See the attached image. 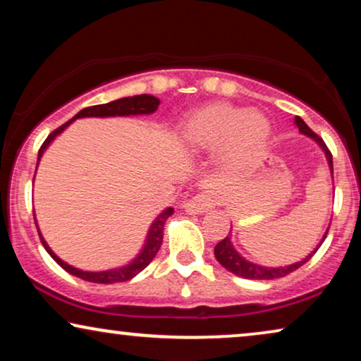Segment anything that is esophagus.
<instances>
[{
	"instance_id": "34e87169",
	"label": "esophagus",
	"mask_w": 361,
	"mask_h": 361,
	"mask_svg": "<svg viewBox=\"0 0 361 361\" xmlns=\"http://www.w3.org/2000/svg\"><path fill=\"white\" fill-rule=\"evenodd\" d=\"M219 202V197L214 190H205L197 194L195 197H192L190 200H187L184 204V209L187 214H204V212L214 209Z\"/></svg>"
}]
</instances>
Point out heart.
<instances>
[{
  "instance_id": "1",
  "label": "heart",
  "mask_w": 361,
  "mask_h": 361,
  "mask_svg": "<svg viewBox=\"0 0 361 361\" xmlns=\"http://www.w3.org/2000/svg\"><path fill=\"white\" fill-rule=\"evenodd\" d=\"M182 141L192 151L221 147L228 166L241 167L256 162L271 137V125L263 113L212 102L190 111L180 126Z\"/></svg>"
}]
</instances>
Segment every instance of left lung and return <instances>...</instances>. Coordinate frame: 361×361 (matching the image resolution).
<instances>
[{
	"label": "left lung",
	"instance_id": "obj_1",
	"mask_svg": "<svg viewBox=\"0 0 361 361\" xmlns=\"http://www.w3.org/2000/svg\"><path fill=\"white\" fill-rule=\"evenodd\" d=\"M294 123H295V126L299 128V131L302 133V135L309 136L310 140H314L320 147H322V151L325 152V157H327L330 174H332V177H334L332 152H330L329 147L325 146V142H324L322 137H319L317 135H315V133L310 130L307 125H305L304 120L300 116H295L294 118ZM329 228H330V225H329ZM329 228L325 230V233L322 236V241H320V243L315 246L314 251H310V253L305 256L302 261H298V263L289 264V266H281V268H266V266H259V264L251 263V261L245 259L243 256H241L238 251L233 248V243H231L230 233L226 235L225 238L220 241V243H216V246H215V258H216V261H219L221 266H224L225 269H228L230 273L240 276V278H245V279H278V278H284V276H288L289 273H293V271L300 268V266H302L304 263H307V261L312 258V256L315 255V251H317L320 248V245L324 243L325 236H327V233H329Z\"/></svg>",
	"mask_w": 361,
	"mask_h": 361
}]
</instances>
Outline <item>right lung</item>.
Segmentation results:
<instances>
[{
	"label": "right lung",
	"mask_w": 361,
	"mask_h": 361,
	"mask_svg": "<svg viewBox=\"0 0 361 361\" xmlns=\"http://www.w3.org/2000/svg\"><path fill=\"white\" fill-rule=\"evenodd\" d=\"M159 106V98L152 97V95H135V97H125L120 98V100L105 103V105H95V106H88L83 108L77 113L72 120H68L67 123H63L62 126H59L56 131H52L51 135L47 136V140L42 142L41 149H39L37 154V164L41 161V157L44 154V151L47 149V146L56 140V137L61 135V133L66 130V128L71 125L72 121H75L77 118H108V116H131V115H151L154 113ZM174 214V209L169 207L164 212H161L159 215L156 216L154 221H152L149 226V231H147L146 236V243L142 246V250L140 251V255L136 256L135 259L131 261L130 264L121 266V268H115V269H106V271H82L78 268H73V266L67 264L66 261H62L59 256L54 253L51 250V246L46 243L44 236L41 235L37 226V220L34 216V224L37 226L39 231V238H41L44 248L49 255L52 256L54 261L73 276L80 278L83 281H90V283H98V284H111V283H123V281H130L135 278L136 274H140L142 269L146 268L147 264L154 259V256L157 255V251L161 248L162 243V236H164V224L169 216Z\"/></svg>",
	"instance_id": "obj_1"
}]
</instances>
